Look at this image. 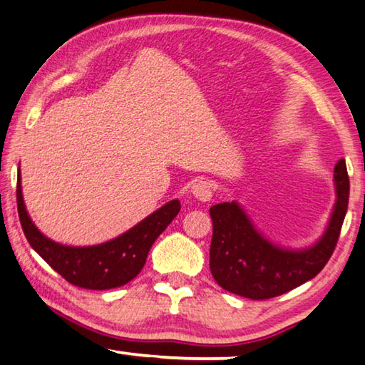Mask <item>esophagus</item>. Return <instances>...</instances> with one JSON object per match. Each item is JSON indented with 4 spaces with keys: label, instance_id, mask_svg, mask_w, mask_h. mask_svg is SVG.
<instances>
[{
    "label": "esophagus",
    "instance_id": "1",
    "mask_svg": "<svg viewBox=\"0 0 365 365\" xmlns=\"http://www.w3.org/2000/svg\"><path fill=\"white\" fill-rule=\"evenodd\" d=\"M191 193L200 200L201 202H207L210 201L212 195H214V185H212L209 180H197L193 187H191Z\"/></svg>",
    "mask_w": 365,
    "mask_h": 365
}]
</instances>
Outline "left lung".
Segmentation results:
<instances>
[{
  "label": "left lung",
  "instance_id": "left-lung-1",
  "mask_svg": "<svg viewBox=\"0 0 365 365\" xmlns=\"http://www.w3.org/2000/svg\"><path fill=\"white\" fill-rule=\"evenodd\" d=\"M334 177L336 202L332 218L321 241L307 250H286L264 240L236 202L210 207L214 233L209 267L218 286L250 300H268L321 273L336 247L348 210L349 177L344 160L336 163Z\"/></svg>",
  "mask_w": 365,
  "mask_h": 365
}]
</instances>
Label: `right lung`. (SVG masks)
Segmentation results:
<instances>
[{"mask_svg": "<svg viewBox=\"0 0 365 365\" xmlns=\"http://www.w3.org/2000/svg\"><path fill=\"white\" fill-rule=\"evenodd\" d=\"M16 193L19 220L30 246L65 281L91 290L121 287L134 279L147 262L148 252L158 236L180 210V201L174 200L115 240L91 247H70L48 240L31 223L22 200L21 172L17 175Z\"/></svg>", "mask_w": 365, "mask_h": 365, "instance_id": "obj_1", "label": "right lung"}]
</instances>
